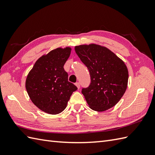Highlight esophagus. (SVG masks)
I'll return each mask as SVG.
<instances>
[{"instance_id": "1", "label": "esophagus", "mask_w": 155, "mask_h": 155, "mask_svg": "<svg viewBox=\"0 0 155 155\" xmlns=\"http://www.w3.org/2000/svg\"><path fill=\"white\" fill-rule=\"evenodd\" d=\"M75 85H76V86H77V87L78 88H80V83H76Z\"/></svg>"}]
</instances>
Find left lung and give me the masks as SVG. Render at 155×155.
Here are the masks:
<instances>
[{
  "mask_svg": "<svg viewBox=\"0 0 155 155\" xmlns=\"http://www.w3.org/2000/svg\"><path fill=\"white\" fill-rule=\"evenodd\" d=\"M74 50L90 72L89 87L82 89L88 106L98 112L113 107L127 90L126 64L109 49L98 45L76 46Z\"/></svg>",
  "mask_w": 155,
  "mask_h": 155,
  "instance_id": "obj_1",
  "label": "left lung"
}]
</instances>
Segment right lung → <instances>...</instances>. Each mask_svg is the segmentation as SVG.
Instances as JSON below:
<instances>
[{"mask_svg":"<svg viewBox=\"0 0 155 155\" xmlns=\"http://www.w3.org/2000/svg\"><path fill=\"white\" fill-rule=\"evenodd\" d=\"M71 52V47L57 48L42 55L27 75L25 87L28 96L35 106L46 113H61L72 93L77 90L68 82L63 67Z\"/></svg>","mask_w":155,"mask_h":155,"instance_id":"add662e5","label":"right lung"}]
</instances>
